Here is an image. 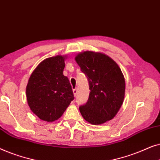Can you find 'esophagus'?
I'll list each match as a JSON object with an SVG mask.
<instances>
[{
  "label": "esophagus",
  "mask_w": 160,
  "mask_h": 160,
  "mask_svg": "<svg viewBox=\"0 0 160 160\" xmlns=\"http://www.w3.org/2000/svg\"><path fill=\"white\" fill-rule=\"evenodd\" d=\"M77 91H78L77 88H75V89H73V95H74V96H76V94H77Z\"/></svg>",
  "instance_id": "obj_1"
}]
</instances>
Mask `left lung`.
<instances>
[{
	"label": "left lung",
	"instance_id": "left-lung-1",
	"mask_svg": "<svg viewBox=\"0 0 160 160\" xmlns=\"http://www.w3.org/2000/svg\"><path fill=\"white\" fill-rule=\"evenodd\" d=\"M89 85L88 100L79 107L83 118L92 124L112 119L121 108L125 81L115 61L106 54L87 51L75 58Z\"/></svg>",
	"mask_w": 160,
	"mask_h": 160
}]
</instances>
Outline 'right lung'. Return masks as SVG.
I'll list each match as a JSON object with an SVG mask.
<instances>
[{"mask_svg":"<svg viewBox=\"0 0 160 160\" xmlns=\"http://www.w3.org/2000/svg\"><path fill=\"white\" fill-rule=\"evenodd\" d=\"M65 57L45 59L32 72L26 87L28 103L39 119L54 122L74 99L71 85L63 75Z\"/></svg>","mask_w":160,"mask_h":160,"instance_id":"obj_1","label":"right lung"}]
</instances>
